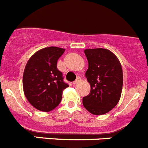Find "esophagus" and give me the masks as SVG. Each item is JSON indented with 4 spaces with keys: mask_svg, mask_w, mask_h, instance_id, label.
Returning <instances> with one entry per match:
<instances>
[{
    "mask_svg": "<svg viewBox=\"0 0 148 148\" xmlns=\"http://www.w3.org/2000/svg\"><path fill=\"white\" fill-rule=\"evenodd\" d=\"M79 81H80V77H78L77 78V79H76L75 81H74V82H73V84H74V85H76V84L78 83V82H79Z\"/></svg>",
    "mask_w": 148,
    "mask_h": 148,
    "instance_id": "esophagus-1",
    "label": "esophagus"
}]
</instances>
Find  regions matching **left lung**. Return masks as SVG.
I'll return each mask as SVG.
<instances>
[{"instance_id":"1","label":"left lung","mask_w":148,"mask_h":148,"mask_svg":"<svg viewBox=\"0 0 148 148\" xmlns=\"http://www.w3.org/2000/svg\"><path fill=\"white\" fill-rule=\"evenodd\" d=\"M88 62L86 72L90 83V94L82 99L83 106L94 115H102L119 102L123 85V74L116 56L106 49H86Z\"/></svg>"}]
</instances>
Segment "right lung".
<instances>
[{
    "instance_id": "add662e5",
    "label": "right lung",
    "mask_w": 148,
    "mask_h": 148,
    "mask_svg": "<svg viewBox=\"0 0 148 148\" xmlns=\"http://www.w3.org/2000/svg\"><path fill=\"white\" fill-rule=\"evenodd\" d=\"M64 49L51 46L42 49L28 60L23 76L26 99L38 110L49 112L60 103L62 91L69 87L57 68Z\"/></svg>"
}]
</instances>
